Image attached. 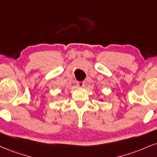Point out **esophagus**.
I'll use <instances>...</instances> for the list:
<instances>
[{
  "label": "esophagus",
  "instance_id": "34e87169",
  "mask_svg": "<svg viewBox=\"0 0 157 157\" xmlns=\"http://www.w3.org/2000/svg\"><path fill=\"white\" fill-rule=\"evenodd\" d=\"M77 86L80 87V88H82V87H84L85 86L84 82H82V81H79V82H77Z\"/></svg>",
  "mask_w": 157,
  "mask_h": 157
}]
</instances>
